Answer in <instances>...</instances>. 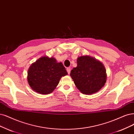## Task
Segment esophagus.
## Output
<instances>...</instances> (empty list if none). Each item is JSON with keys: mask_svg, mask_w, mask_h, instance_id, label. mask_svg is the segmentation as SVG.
Returning <instances> with one entry per match:
<instances>
[{"mask_svg": "<svg viewBox=\"0 0 134 134\" xmlns=\"http://www.w3.org/2000/svg\"><path fill=\"white\" fill-rule=\"evenodd\" d=\"M66 70H67L68 74H70L71 73V68L70 67H67V69H66Z\"/></svg>", "mask_w": 134, "mask_h": 134, "instance_id": "obj_1", "label": "esophagus"}]
</instances>
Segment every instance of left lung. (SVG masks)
<instances>
[{"mask_svg": "<svg viewBox=\"0 0 134 134\" xmlns=\"http://www.w3.org/2000/svg\"><path fill=\"white\" fill-rule=\"evenodd\" d=\"M77 63V66L73 68L70 74L77 88L87 95L99 91L105 85L107 78L104 64L88 55L78 57Z\"/></svg>", "mask_w": 134, "mask_h": 134, "instance_id": "8db88e82", "label": "left lung"}]
</instances>
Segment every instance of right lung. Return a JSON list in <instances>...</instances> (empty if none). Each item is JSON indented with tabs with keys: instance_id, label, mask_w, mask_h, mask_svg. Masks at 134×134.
<instances>
[{
	"instance_id": "obj_1",
	"label": "right lung",
	"mask_w": 134,
	"mask_h": 134,
	"mask_svg": "<svg viewBox=\"0 0 134 134\" xmlns=\"http://www.w3.org/2000/svg\"><path fill=\"white\" fill-rule=\"evenodd\" d=\"M68 75L62 62L54 57L42 56L32 63L27 72V81L32 90L41 94L52 93L62 77Z\"/></svg>"
}]
</instances>
